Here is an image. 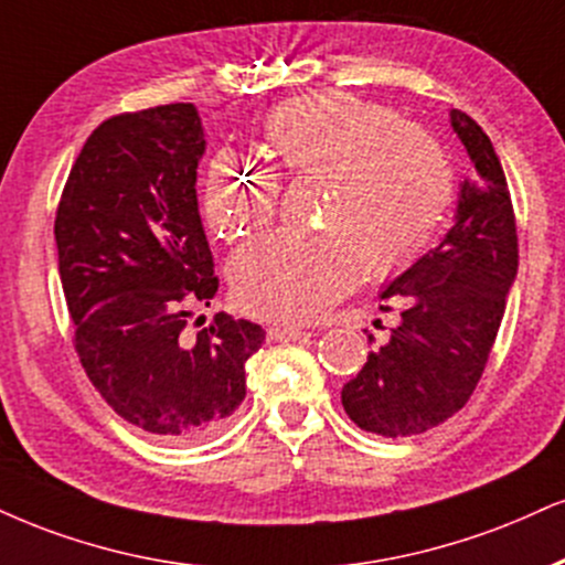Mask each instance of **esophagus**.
I'll return each instance as SVG.
<instances>
[{
	"label": "esophagus",
	"mask_w": 565,
	"mask_h": 565,
	"mask_svg": "<svg viewBox=\"0 0 565 565\" xmlns=\"http://www.w3.org/2000/svg\"><path fill=\"white\" fill-rule=\"evenodd\" d=\"M310 334L302 329H295V326H274L268 329L270 342H297V339H308Z\"/></svg>",
	"instance_id": "34e87169"
}]
</instances>
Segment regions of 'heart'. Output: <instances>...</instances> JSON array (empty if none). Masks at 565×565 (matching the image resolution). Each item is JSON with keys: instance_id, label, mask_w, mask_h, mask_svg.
<instances>
[{"instance_id": "obj_1", "label": "heart", "mask_w": 565, "mask_h": 565, "mask_svg": "<svg viewBox=\"0 0 565 565\" xmlns=\"http://www.w3.org/2000/svg\"><path fill=\"white\" fill-rule=\"evenodd\" d=\"M260 152L289 179H326L321 234L274 231L231 260L234 300L274 323L312 321L369 270L399 274L429 247L452 202V168L437 141L379 102L344 92L291 97L265 115ZM274 173L231 154L210 162L202 213L221 239L274 217Z\"/></svg>"}]
</instances>
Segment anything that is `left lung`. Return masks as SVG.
Segmentation results:
<instances>
[{
  "instance_id": "left-lung-1",
  "label": "left lung",
  "mask_w": 565,
  "mask_h": 565,
  "mask_svg": "<svg viewBox=\"0 0 565 565\" xmlns=\"http://www.w3.org/2000/svg\"><path fill=\"white\" fill-rule=\"evenodd\" d=\"M471 158L455 223L382 291L399 308L390 342L342 390L344 413L363 431L413 437L445 424L468 403L498 337L519 274V236L505 173L471 115L450 110ZM373 339V337H369Z\"/></svg>"
}]
</instances>
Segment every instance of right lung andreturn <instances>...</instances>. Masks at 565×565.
<instances>
[{"mask_svg": "<svg viewBox=\"0 0 565 565\" xmlns=\"http://www.w3.org/2000/svg\"><path fill=\"white\" fill-rule=\"evenodd\" d=\"M202 154L194 105L115 115L86 139L54 217L88 382L120 418L168 441L228 424L247 394L244 363L265 339L226 312L183 334L194 305L210 308L217 291L194 189Z\"/></svg>", "mask_w": 565, "mask_h": 565, "instance_id": "1", "label": "right lung"}]
</instances>
